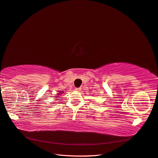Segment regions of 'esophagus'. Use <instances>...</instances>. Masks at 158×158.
Returning a JSON list of instances; mask_svg holds the SVG:
<instances>
[{
    "label": "esophagus",
    "instance_id": "34e87169",
    "mask_svg": "<svg viewBox=\"0 0 158 158\" xmlns=\"http://www.w3.org/2000/svg\"><path fill=\"white\" fill-rule=\"evenodd\" d=\"M81 89H82L81 87H79V88H76V90H78V91H80V90H81Z\"/></svg>",
    "mask_w": 158,
    "mask_h": 158
}]
</instances>
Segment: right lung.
Here are the masks:
<instances>
[{"mask_svg":"<svg viewBox=\"0 0 158 158\" xmlns=\"http://www.w3.org/2000/svg\"><path fill=\"white\" fill-rule=\"evenodd\" d=\"M62 92H64V91H62ZM57 97H58V96H57ZM56 98H57V97H56Z\"/></svg>","mask_w":158,"mask_h":158,"instance_id":"add662e5","label":"right lung"}]
</instances>
